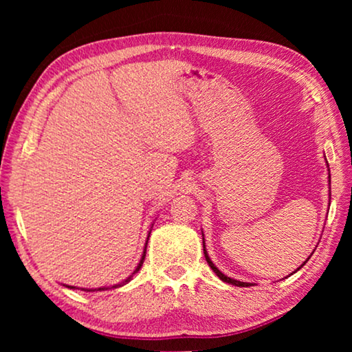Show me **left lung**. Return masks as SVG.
I'll return each instance as SVG.
<instances>
[{
    "mask_svg": "<svg viewBox=\"0 0 352 352\" xmlns=\"http://www.w3.org/2000/svg\"><path fill=\"white\" fill-rule=\"evenodd\" d=\"M329 182H331V174H329ZM201 234H204V233H201ZM204 253H205V259H206V262H208V265H210V267H211V269H212V272H214V273H216V275H217V276H219L220 279H222V281H223V283H228V284H233V285H237V287H250V285H253L252 283H242V281H237V279H233V278H230V276H226V275H223V273H222V272H220V270L217 269V267L212 264V261L210 259V256H208V252H206V248H205V237H204ZM311 256H312V254H311ZM311 256H309V258H311ZM309 258H307V259H306L305 262H302V264H301V267L306 264V262L309 261ZM301 267H298V269H296V270H300V269H301Z\"/></svg>",
    "mask_w": 352,
    "mask_h": 352,
    "instance_id": "left-lung-1",
    "label": "left lung"
}]
</instances>
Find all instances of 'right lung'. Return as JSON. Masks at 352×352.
Wrapping results in <instances>:
<instances>
[{"mask_svg":"<svg viewBox=\"0 0 352 352\" xmlns=\"http://www.w3.org/2000/svg\"><path fill=\"white\" fill-rule=\"evenodd\" d=\"M152 231V230H151ZM151 231H148V236H151ZM148 236H147V241H148ZM146 248H147V242H146V247H144V252H142V256H141V259H140V264H138V267H136L135 269V272L132 273V275H130L127 279H124L122 283H119V284H115V285H111V287H98V289H80V290H85V292H98V290H109V289H118V287H122L124 284H127L130 279L133 278V275L136 272H140V269H141V265H142V262H144V258H146ZM68 289H79V287H74V285H67Z\"/></svg>","mask_w":352,"mask_h":352,"instance_id":"1","label":"right lung"}]
</instances>
